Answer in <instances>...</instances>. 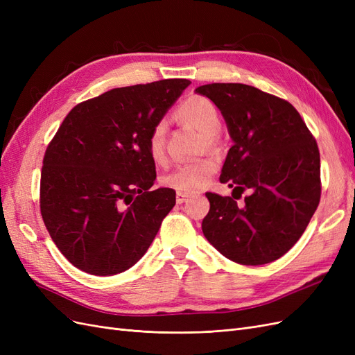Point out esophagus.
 Returning a JSON list of instances; mask_svg holds the SVG:
<instances>
[{
  "label": "esophagus",
  "instance_id": "obj_1",
  "mask_svg": "<svg viewBox=\"0 0 355 355\" xmlns=\"http://www.w3.org/2000/svg\"><path fill=\"white\" fill-rule=\"evenodd\" d=\"M188 198H189V196L185 194V192H178V194H176V202H178V204L185 202Z\"/></svg>",
  "mask_w": 355,
  "mask_h": 355
}]
</instances>
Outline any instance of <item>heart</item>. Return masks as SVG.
Returning <instances> with one entry per match:
<instances>
[{"mask_svg": "<svg viewBox=\"0 0 355 355\" xmlns=\"http://www.w3.org/2000/svg\"><path fill=\"white\" fill-rule=\"evenodd\" d=\"M175 115L180 123L194 127L197 132H200L209 148L216 146V133L220 128V116L216 106L209 99L202 96H191L179 106ZM166 123L159 121L153 127L146 139L148 154L158 164L166 159ZM216 170V161L213 158H204L196 163L175 167L163 178V184L178 192L194 194L207 187Z\"/></svg>", "mask_w": 355, "mask_h": 355, "instance_id": "1", "label": "heart"}]
</instances>
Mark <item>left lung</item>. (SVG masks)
<instances>
[{
  "label": "left lung",
  "mask_w": 355,
  "mask_h": 355,
  "mask_svg": "<svg viewBox=\"0 0 355 355\" xmlns=\"http://www.w3.org/2000/svg\"><path fill=\"white\" fill-rule=\"evenodd\" d=\"M196 93L218 106L234 142L219 180L239 197L247 192L243 206L207 192L204 237L241 265L277 261L296 244L318 207L315 139L292 103L252 85L213 83Z\"/></svg>",
  "instance_id": "8db88e82"
}]
</instances>
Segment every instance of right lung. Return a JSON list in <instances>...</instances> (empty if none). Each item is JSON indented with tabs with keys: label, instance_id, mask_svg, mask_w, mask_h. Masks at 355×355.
Returning <instances> with one entry per match:
<instances>
[{
	"label": "right lung",
	"instance_id": "right-lung-1",
	"mask_svg": "<svg viewBox=\"0 0 355 355\" xmlns=\"http://www.w3.org/2000/svg\"><path fill=\"white\" fill-rule=\"evenodd\" d=\"M191 84L161 80L78 103L47 146L42 220L62 254L92 275H115L146 253L176 204L157 173L146 139Z\"/></svg>",
	"mask_w": 355,
	"mask_h": 355
}]
</instances>
